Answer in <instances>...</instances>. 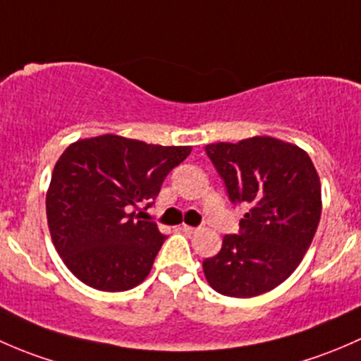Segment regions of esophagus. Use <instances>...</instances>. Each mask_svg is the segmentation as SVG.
Masks as SVG:
<instances>
[{"label":"esophagus","instance_id":"obj_1","mask_svg":"<svg viewBox=\"0 0 361 361\" xmlns=\"http://www.w3.org/2000/svg\"><path fill=\"white\" fill-rule=\"evenodd\" d=\"M180 229L185 233V235H195V233L198 231V228H192V226H185V224L180 226Z\"/></svg>","mask_w":361,"mask_h":361}]
</instances>
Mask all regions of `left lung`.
<instances>
[{
  "label": "left lung",
  "instance_id": "obj_1",
  "mask_svg": "<svg viewBox=\"0 0 361 361\" xmlns=\"http://www.w3.org/2000/svg\"><path fill=\"white\" fill-rule=\"evenodd\" d=\"M229 200L248 212L240 235H226L217 255L203 261L215 292L238 299L261 295L297 269L317 233L322 184L310 154L269 135L207 144Z\"/></svg>",
  "mask_w": 361,
  "mask_h": 361
}]
</instances>
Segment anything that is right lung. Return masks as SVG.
Masks as SVG:
<instances>
[{"label":"right lung","mask_w":361,"mask_h":361,"mask_svg":"<svg viewBox=\"0 0 361 361\" xmlns=\"http://www.w3.org/2000/svg\"><path fill=\"white\" fill-rule=\"evenodd\" d=\"M191 149L113 133L69 144L51 173L47 219L55 250L78 280L102 292L146 280L165 236L133 208L158 196Z\"/></svg>","instance_id":"right-lung-1"}]
</instances>
